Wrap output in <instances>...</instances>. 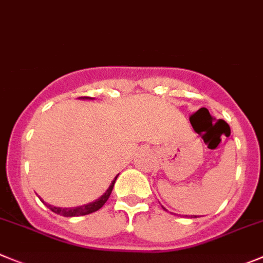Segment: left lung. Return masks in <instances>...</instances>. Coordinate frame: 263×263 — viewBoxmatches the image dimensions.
I'll return each mask as SVG.
<instances>
[{
	"instance_id": "left-lung-1",
	"label": "left lung",
	"mask_w": 263,
	"mask_h": 263,
	"mask_svg": "<svg viewBox=\"0 0 263 263\" xmlns=\"http://www.w3.org/2000/svg\"><path fill=\"white\" fill-rule=\"evenodd\" d=\"M162 208H163V206H162ZM163 209H165V208H163ZM192 218H196V217H195V215H193V217H192Z\"/></svg>"
}]
</instances>
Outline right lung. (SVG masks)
Segmentation results:
<instances>
[{"instance_id": "add662e5", "label": "right lung", "mask_w": 263, "mask_h": 263, "mask_svg": "<svg viewBox=\"0 0 263 263\" xmlns=\"http://www.w3.org/2000/svg\"><path fill=\"white\" fill-rule=\"evenodd\" d=\"M83 98H90V97H83ZM117 178H118V175L115 176L114 180L111 181L109 190H107L106 192L101 196V197L98 198V200H96L95 202L88 203V205L78 206V208H55V206L48 205V203H45V205L48 206L49 209H50L53 213L63 215V217H79V215H87V214H90V213H95V212H97L98 209H101L102 206L105 205V202L109 200L110 193H111L112 187H114V183H115V180H117Z\"/></svg>"}]
</instances>
